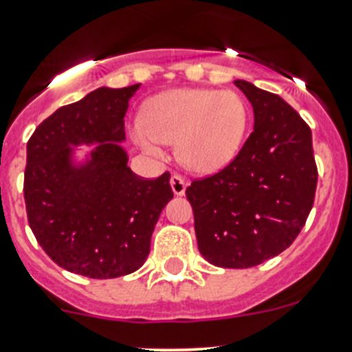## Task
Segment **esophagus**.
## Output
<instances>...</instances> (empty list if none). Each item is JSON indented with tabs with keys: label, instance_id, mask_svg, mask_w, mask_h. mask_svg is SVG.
<instances>
[{
	"label": "esophagus",
	"instance_id": "esophagus-1",
	"mask_svg": "<svg viewBox=\"0 0 352 352\" xmlns=\"http://www.w3.org/2000/svg\"><path fill=\"white\" fill-rule=\"evenodd\" d=\"M170 186H172V190L175 196H184L186 194V182H184V179L180 175H172Z\"/></svg>",
	"mask_w": 352,
	"mask_h": 352
}]
</instances>
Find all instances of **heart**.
Wrapping results in <instances>:
<instances>
[{"label":"heart","mask_w":352,"mask_h":352,"mask_svg":"<svg viewBox=\"0 0 352 352\" xmlns=\"http://www.w3.org/2000/svg\"><path fill=\"white\" fill-rule=\"evenodd\" d=\"M247 127L248 105L235 91L173 88L144 104L131 136L153 156L163 155L162 143H177L186 168L211 175L236 158Z\"/></svg>","instance_id":"obj_1"}]
</instances>
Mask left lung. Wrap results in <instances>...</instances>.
<instances>
[{
	"label": "left lung",
	"instance_id": "8db88e82",
	"mask_svg": "<svg viewBox=\"0 0 352 352\" xmlns=\"http://www.w3.org/2000/svg\"><path fill=\"white\" fill-rule=\"evenodd\" d=\"M254 109V131L236 158L186 190L197 247L212 265L247 269L286 250L317 189L311 131L279 95L236 80Z\"/></svg>",
	"mask_w": 352,
	"mask_h": 352
}]
</instances>
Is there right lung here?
Instances as JSON below:
<instances>
[{
    "mask_svg": "<svg viewBox=\"0 0 352 352\" xmlns=\"http://www.w3.org/2000/svg\"><path fill=\"white\" fill-rule=\"evenodd\" d=\"M140 87L97 88L56 110L27 143L28 225L45 254L74 274L112 279L138 271L173 197L170 173L141 179L120 144ZM83 144L92 148L83 152Z\"/></svg>",
    "mask_w": 352,
    "mask_h": 352,
    "instance_id": "add662e5",
    "label": "right lung"
}]
</instances>
